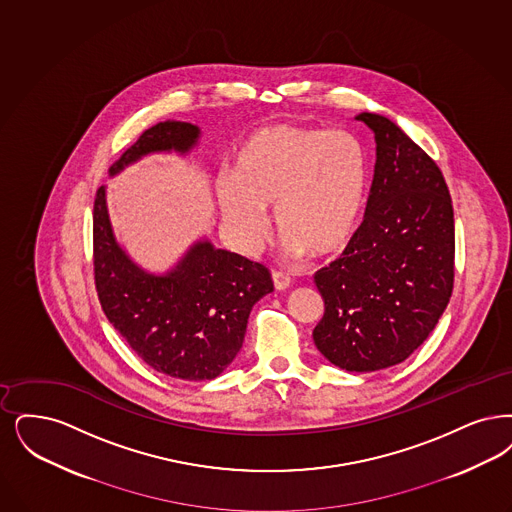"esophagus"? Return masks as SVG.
<instances>
[{
    "mask_svg": "<svg viewBox=\"0 0 512 512\" xmlns=\"http://www.w3.org/2000/svg\"><path fill=\"white\" fill-rule=\"evenodd\" d=\"M272 282H274L276 291H286L287 287L291 286L289 276L282 274V272H272Z\"/></svg>",
    "mask_w": 512,
    "mask_h": 512,
    "instance_id": "esophagus-1",
    "label": "esophagus"
}]
</instances>
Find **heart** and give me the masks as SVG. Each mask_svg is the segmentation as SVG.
I'll return each mask as SVG.
<instances>
[{
    "label": "heart",
    "mask_w": 512,
    "mask_h": 512,
    "mask_svg": "<svg viewBox=\"0 0 512 512\" xmlns=\"http://www.w3.org/2000/svg\"><path fill=\"white\" fill-rule=\"evenodd\" d=\"M223 225L236 247L255 253L268 234L266 207L291 257L339 253L358 230L368 200L364 144L347 129L293 123L261 127L238 144L232 179L215 183Z\"/></svg>",
    "instance_id": "1"
}]
</instances>
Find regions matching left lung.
<instances>
[{
	"mask_svg": "<svg viewBox=\"0 0 512 512\" xmlns=\"http://www.w3.org/2000/svg\"><path fill=\"white\" fill-rule=\"evenodd\" d=\"M375 135L366 217L343 257L316 272L324 316L314 345L337 368L377 371L421 347L448 307L455 226L438 165L396 123L356 116Z\"/></svg>",
	"mask_w": 512,
	"mask_h": 512,
	"instance_id": "1",
	"label": "left lung"
}]
</instances>
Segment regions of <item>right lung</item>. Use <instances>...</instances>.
I'll return each mask as SVG.
<instances>
[{
	"instance_id": "obj_1",
	"label": "right lung",
	"mask_w": 512,
	"mask_h": 512,
	"mask_svg": "<svg viewBox=\"0 0 512 512\" xmlns=\"http://www.w3.org/2000/svg\"><path fill=\"white\" fill-rule=\"evenodd\" d=\"M202 129L167 120L146 129L108 177L154 154L188 156ZM106 186L93 207L95 282L108 322L150 368L184 381L215 379L246 337L253 305L272 293L265 266L200 238L165 272L139 265L116 238Z\"/></svg>"
}]
</instances>
